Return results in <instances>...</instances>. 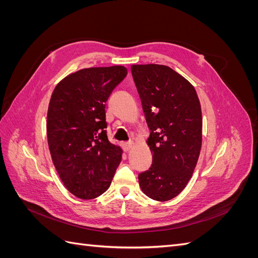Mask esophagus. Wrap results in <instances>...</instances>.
I'll list each match as a JSON object with an SVG mask.
<instances>
[{
  "mask_svg": "<svg viewBox=\"0 0 258 258\" xmlns=\"http://www.w3.org/2000/svg\"><path fill=\"white\" fill-rule=\"evenodd\" d=\"M132 146H134V144H132L131 142H127V143H122V148H123V151L124 152H129L131 148H132Z\"/></svg>",
  "mask_w": 258,
  "mask_h": 258,
  "instance_id": "esophagus-1",
  "label": "esophagus"
}]
</instances>
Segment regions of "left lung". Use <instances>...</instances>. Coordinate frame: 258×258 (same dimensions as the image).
<instances>
[{"instance_id": "left-lung-1", "label": "left lung", "mask_w": 258, "mask_h": 258, "mask_svg": "<svg viewBox=\"0 0 258 258\" xmlns=\"http://www.w3.org/2000/svg\"><path fill=\"white\" fill-rule=\"evenodd\" d=\"M131 73L141 98L153 163L139 174L147 197L168 201L181 192L196 168L202 143V115L194 86L162 64H134Z\"/></svg>"}]
</instances>
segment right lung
<instances>
[{
  "mask_svg": "<svg viewBox=\"0 0 258 258\" xmlns=\"http://www.w3.org/2000/svg\"><path fill=\"white\" fill-rule=\"evenodd\" d=\"M127 73L121 66L82 69L52 91L47 113L49 151L61 181L77 198L102 195L120 163L121 148L106 136L105 102Z\"/></svg>",
  "mask_w": 258,
  "mask_h": 258,
  "instance_id": "obj_1",
  "label": "right lung"
}]
</instances>
